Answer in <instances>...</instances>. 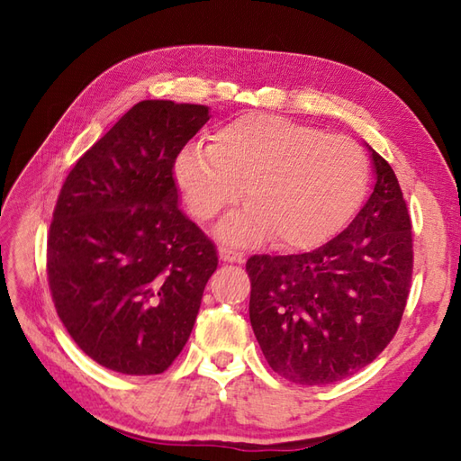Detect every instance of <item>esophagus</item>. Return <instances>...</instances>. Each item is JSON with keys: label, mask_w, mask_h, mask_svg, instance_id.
Wrapping results in <instances>:
<instances>
[{"label": "esophagus", "mask_w": 461, "mask_h": 461, "mask_svg": "<svg viewBox=\"0 0 461 461\" xmlns=\"http://www.w3.org/2000/svg\"><path fill=\"white\" fill-rule=\"evenodd\" d=\"M220 259L225 261V263H243V261H246V256H243V253L221 248L220 249Z\"/></svg>", "instance_id": "1"}]
</instances>
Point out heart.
<instances>
[{
  "mask_svg": "<svg viewBox=\"0 0 461 461\" xmlns=\"http://www.w3.org/2000/svg\"><path fill=\"white\" fill-rule=\"evenodd\" d=\"M176 184L195 220L210 221L241 198L218 236L253 246L276 236L285 249H311L342 230L365 198L368 160L347 136L276 114L251 113L220 126L210 146L176 160Z\"/></svg>",
  "mask_w": 461,
  "mask_h": 461,
  "instance_id": "heart-1",
  "label": "heart"
}]
</instances>
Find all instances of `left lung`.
I'll list each match as a JSON object with an SVG mask.
<instances>
[{"mask_svg": "<svg viewBox=\"0 0 461 461\" xmlns=\"http://www.w3.org/2000/svg\"><path fill=\"white\" fill-rule=\"evenodd\" d=\"M375 190L345 231L299 256H253L249 321L269 366L303 386L370 365L396 335L412 281V223L394 170L370 149Z\"/></svg>", "mask_w": 461, "mask_h": 461, "instance_id": "8db88e82", "label": "left lung"}]
</instances>
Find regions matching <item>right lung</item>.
<instances>
[{"mask_svg": "<svg viewBox=\"0 0 461 461\" xmlns=\"http://www.w3.org/2000/svg\"><path fill=\"white\" fill-rule=\"evenodd\" d=\"M210 121L203 104H134L68 172L47 238V277L67 332L104 368L160 375L180 355L218 267L178 208L174 164Z\"/></svg>", "mask_w": 461, "mask_h": 461, "instance_id": "add662e5", "label": "right lung"}]
</instances>
